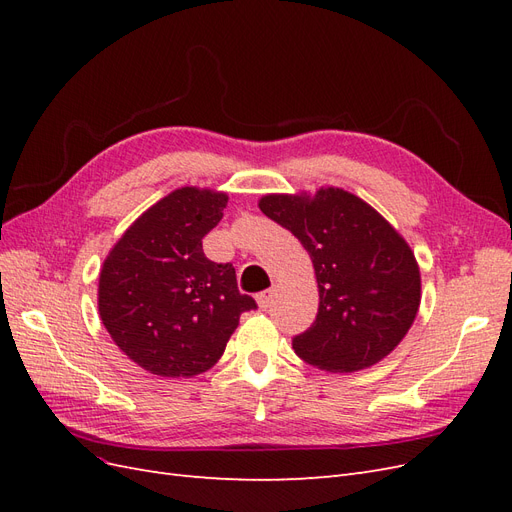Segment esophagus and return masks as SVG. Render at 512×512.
I'll list each match as a JSON object with an SVG mask.
<instances>
[{
  "instance_id": "1",
  "label": "esophagus",
  "mask_w": 512,
  "mask_h": 512,
  "mask_svg": "<svg viewBox=\"0 0 512 512\" xmlns=\"http://www.w3.org/2000/svg\"><path fill=\"white\" fill-rule=\"evenodd\" d=\"M256 301H258V307L262 309V312H267V309H269V307H271V303H273V290L260 292L258 297H256Z\"/></svg>"
}]
</instances>
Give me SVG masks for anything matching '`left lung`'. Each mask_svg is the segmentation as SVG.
I'll list each match as a JSON object with an SVG mask.
<instances>
[{"mask_svg":"<svg viewBox=\"0 0 512 512\" xmlns=\"http://www.w3.org/2000/svg\"><path fill=\"white\" fill-rule=\"evenodd\" d=\"M260 211L309 252L318 314L292 339L301 359L333 374L376 365L406 337L421 305V271L406 239L342 188L267 194Z\"/></svg>","mask_w":512,"mask_h":512,"instance_id":"obj_1","label":"left lung"}]
</instances>
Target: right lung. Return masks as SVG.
<instances>
[{
  "instance_id": "right-lung-1",
  "label": "right lung",
  "mask_w": 512,
  "mask_h": 512,
  "mask_svg": "<svg viewBox=\"0 0 512 512\" xmlns=\"http://www.w3.org/2000/svg\"><path fill=\"white\" fill-rule=\"evenodd\" d=\"M224 192L179 188L138 218L108 252L98 286L102 324L149 374L192 378L220 361L256 301L235 267L205 256L203 237L222 220Z\"/></svg>"
}]
</instances>
